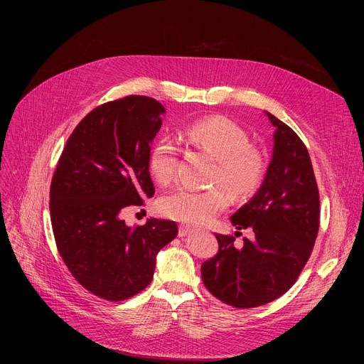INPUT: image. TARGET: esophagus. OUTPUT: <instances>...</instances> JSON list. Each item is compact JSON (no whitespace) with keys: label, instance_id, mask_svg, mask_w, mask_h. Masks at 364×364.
Instances as JSON below:
<instances>
[{"label":"esophagus","instance_id":"34e87169","mask_svg":"<svg viewBox=\"0 0 364 364\" xmlns=\"http://www.w3.org/2000/svg\"><path fill=\"white\" fill-rule=\"evenodd\" d=\"M193 228L191 226H186V225H181L179 226V237H186V235H190L191 232H193Z\"/></svg>","mask_w":364,"mask_h":364}]
</instances>
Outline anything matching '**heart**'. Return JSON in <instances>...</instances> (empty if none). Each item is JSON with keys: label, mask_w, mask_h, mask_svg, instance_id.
<instances>
[{"label": "heart", "mask_w": 364, "mask_h": 364, "mask_svg": "<svg viewBox=\"0 0 364 364\" xmlns=\"http://www.w3.org/2000/svg\"><path fill=\"white\" fill-rule=\"evenodd\" d=\"M188 144L205 150L217 159L214 182L225 183L237 197H249L264 179L266 162L261 153L250 146L246 132L225 117L197 121L183 132ZM178 164V149L168 138L159 139L149 155V170L161 185L173 181ZM229 193L222 185L208 190L181 186L165 194L159 209L164 215L190 225H203L229 205Z\"/></svg>", "instance_id": "b5f03b06"}]
</instances>
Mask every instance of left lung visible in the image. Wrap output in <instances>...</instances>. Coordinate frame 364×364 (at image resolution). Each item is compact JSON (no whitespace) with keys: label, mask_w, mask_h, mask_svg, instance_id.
<instances>
[{"label":"left lung","mask_w":364,"mask_h":364,"mask_svg":"<svg viewBox=\"0 0 364 364\" xmlns=\"http://www.w3.org/2000/svg\"><path fill=\"white\" fill-rule=\"evenodd\" d=\"M264 115L274 127L272 159L255 196L230 217L238 230L252 228L255 237L235 247L234 237L215 235L218 253L202 264L205 287L235 308H255L287 291L318 230V190L308 150L287 124Z\"/></svg>","instance_id":"obj_1"}]
</instances>
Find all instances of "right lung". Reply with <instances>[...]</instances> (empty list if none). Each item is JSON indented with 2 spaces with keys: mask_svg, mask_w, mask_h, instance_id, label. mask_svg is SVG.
<instances>
[{
  "mask_svg": "<svg viewBox=\"0 0 364 364\" xmlns=\"http://www.w3.org/2000/svg\"><path fill=\"white\" fill-rule=\"evenodd\" d=\"M165 107L130 95L95 107L68 138L50 190L54 238L62 259L86 290L124 301L153 279L158 252L178 235L170 220L127 226L121 213L155 194L150 144Z\"/></svg>",
  "mask_w": 364,
  "mask_h": 364,
  "instance_id": "1",
  "label": "right lung"
}]
</instances>
